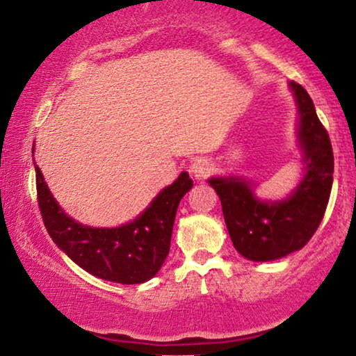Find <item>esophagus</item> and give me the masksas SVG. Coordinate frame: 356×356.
Listing matches in <instances>:
<instances>
[{
    "label": "esophagus",
    "instance_id": "obj_1",
    "mask_svg": "<svg viewBox=\"0 0 356 356\" xmlns=\"http://www.w3.org/2000/svg\"><path fill=\"white\" fill-rule=\"evenodd\" d=\"M213 170L211 160L206 159V157H197L194 159L191 165H189V173L193 175L196 179H201V178H206L211 175V172Z\"/></svg>",
    "mask_w": 356,
    "mask_h": 356
}]
</instances>
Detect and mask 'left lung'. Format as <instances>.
I'll return each mask as SVG.
<instances>
[{"mask_svg": "<svg viewBox=\"0 0 356 356\" xmlns=\"http://www.w3.org/2000/svg\"><path fill=\"white\" fill-rule=\"evenodd\" d=\"M300 113L298 139L305 155V178L285 201H259L240 178H211L222 202L233 246L246 259L274 261L298 251L323 220L332 189L334 152L308 92L290 82Z\"/></svg>", "mask_w": 356, "mask_h": 356, "instance_id": "1", "label": "left lung"}]
</instances>
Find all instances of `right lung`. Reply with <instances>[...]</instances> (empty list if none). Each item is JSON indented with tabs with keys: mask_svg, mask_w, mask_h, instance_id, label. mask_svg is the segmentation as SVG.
Instances as JSON below:
<instances>
[{
	"mask_svg": "<svg viewBox=\"0 0 356 356\" xmlns=\"http://www.w3.org/2000/svg\"><path fill=\"white\" fill-rule=\"evenodd\" d=\"M35 181L43 223L58 248L89 274L124 285L143 284L160 270L170 251L178 204L193 188V179L183 172L133 222L116 228H92L63 212L37 165Z\"/></svg>",
	"mask_w": 356,
	"mask_h": 356,
	"instance_id": "obj_1",
	"label": "right lung"
}]
</instances>
